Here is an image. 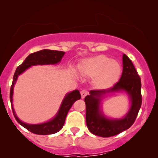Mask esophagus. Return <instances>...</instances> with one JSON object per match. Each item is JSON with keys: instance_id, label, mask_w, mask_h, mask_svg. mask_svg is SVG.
Here are the masks:
<instances>
[{"instance_id": "obj_1", "label": "esophagus", "mask_w": 158, "mask_h": 158, "mask_svg": "<svg viewBox=\"0 0 158 158\" xmlns=\"http://www.w3.org/2000/svg\"><path fill=\"white\" fill-rule=\"evenodd\" d=\"M80 94H81V97H82V98H85V97H86V96L88 94V91L86 90V89H81Z\"/></svg>"}]
</instances>
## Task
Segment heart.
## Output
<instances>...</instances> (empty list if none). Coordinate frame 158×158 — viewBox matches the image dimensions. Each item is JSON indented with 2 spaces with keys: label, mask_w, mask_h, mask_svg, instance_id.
I'll return each instance as SVG.
<instances>
[{
  "label": "heart",
  "mask_w": 158,
  "mask_h": 158,
  "mask_svg": "<svg viewBox=\"0 0 158 158\" xmlns=\"http://www.w3.org/2000/svg\"><path fill=\"white\" fill-rule=\"evenodd\" d=\"M79 71L84 76L94 78V84L100 89L113 86L122 73V66L116 60L104 54L89 57L79 64Z\"/></svg>",
  "instance_id": "1"
}]
</instances>
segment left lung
Wrapping results in <instances>:
<instances>
[{
  "instance_id": "8db88e82",
  "label": "left lung",
  "mask_w": 158,
  "mask_h": 158,
  "mask_svg": "<svg viewBox=\"0 0 158 158\" xmlns=\"http://www.w3.org/2000/svg\"><path fill=\"white\" fill-rule=\"evenodd\" d=\"M123 70L120 79L112 87L107 89L90 90L85 97L86 126L91 133L101 137H110L119 134L132 126L142 104L141 80L130 59L122 56ZM125 90L130 94L132 106L126 117L122 119L111 120L103 117L99 112L100 97L107 92Z\"/></svg>"
}]
</instances>
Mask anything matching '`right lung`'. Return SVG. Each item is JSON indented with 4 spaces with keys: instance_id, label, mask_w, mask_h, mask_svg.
<instances>
[{
    "instance_id": "add662e5",
    "label": "right lung",
    "mask_w": 158,
    "mask_h": 158,
    "mask_svg": "<svg viewBox=\"0 0 158 158\" xmlns=\"http://www.w3.org/2000/svg\"><path fill=\"white\" fill-rule=\"evenodd\" d=\"M64 51H53V50H42V51H36L35 53L29 54L25 61L22 63L19 67L16 69L15 72L13 77L12 84H11V89H10V101H11V107H12L13 114L15 118L16 121L19 122L21 126L26 128L29 132H32L37 135H50L57 132L61 129L64 124L66 116L69 109L77 100L81 98V95L79 90H74L69 93L64 97V101L61 104L60 110L54 119L46 123L40 124V125H29V124L23 123V122L19 120L16 116L15 110L12 107V94L14 85L17 78L19 75L23 73L26 69L29 68L32 65H36V64H57L59 61H61V58L64 56Z\"/></svg>"
}]
</instances>
